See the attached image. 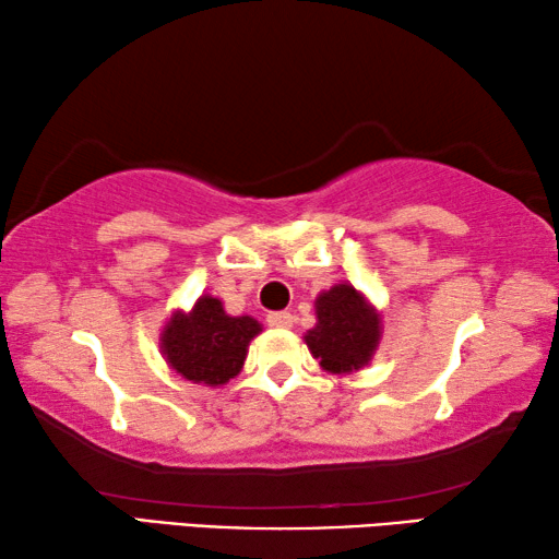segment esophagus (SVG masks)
Returning a JSON list of instances; mask_svg holds the SVG:
<instances>
[{
	"mask_svg": "<svg viewBox=\"0 0 559 559\" xmlns=\"http://www.w3.org/2000/svg\"><path fill=\"white\" fill-rule=\"evenodd\" d=\"M266 323L271 328H293V316L288 313V310H281V313H269Z\"/></svg>",
	"mask_w": 559,
	"mask_h": 559,
	"instance_id": "esophagus-1",
	"label": "esophagus"
}]
</instances>
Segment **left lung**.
Masks as SVG:
<instances>
[{"label": "left lung", "mask_w": 559, "mask_h": 559, "mask_svg": "<svg viewBox=\"0 0 559 559\" xmlns=\"http://www.w3.org/2000/svg\"><path fill=\"white\" fill-rule=\"evenodd\" d=\"M316 318L306 345L325 372L347 374L370 365L382 337V318L362 293L337 283L316 298Z\"/></svg>", "instance_id": "1"}]
</instances>
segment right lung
I'll return each instance as SVG.
<instances>
[{
  "mask_svg": "<svg viewBox=\"0 0 559 559\" xmlns=\"http://www.w3.org/2000/svg\"><path fill=\"white\" fill-rule=\"evenodd\" d=\"M261 333L251 316H226L219 298L202 296L177 310L159 333V349L177 374L194 384L219 386L241 372L249 343Z\"/></svg>",
  "mask_w": 559,
  "mask_h": 559,
  "instance_id": "obj_1",
  "label": "right lung"
}]
</instances>
